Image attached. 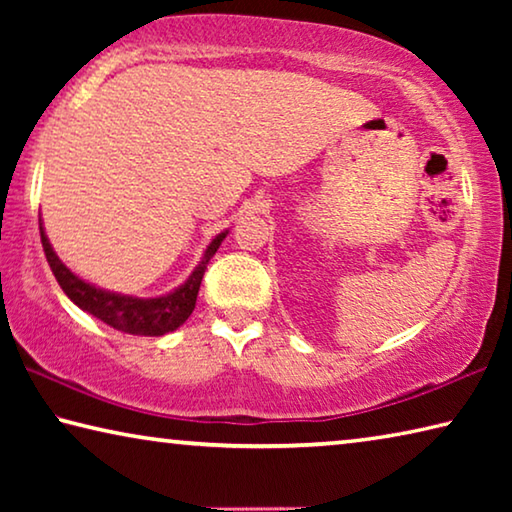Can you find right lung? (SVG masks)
Segmentation results:
<instances>
[{"mask_svg": "<svg viewBox=\"0 0 512 512\" xmlns=\"http://www.w3.org/2000/svg\"><path fill=\"white\" fill-rule=\"evenodd\" d=\"M225 237H228V230H223L221 235H216L210 241V246L205 248L201 262L196 264L192 275H189L185 284H180L178 289L164 293V296H158V298H135V296H124V293L94 287V284L81 280L79 275L69 271V268L60 262L56 250L51 248L40 219L42 248H45L47 262L56 275L60 289L65 291V296L72 300L76 307L88 311V314L103 320L106 325L119 329V332L135 334V336L169 334L192 316L207 262L214 257V253L219 250L221 241Z\"/></svg>", "mask_w": 512, "mask_h": 512, "instance_id": "add662e5", "label": "right lung"}]
</instances>
